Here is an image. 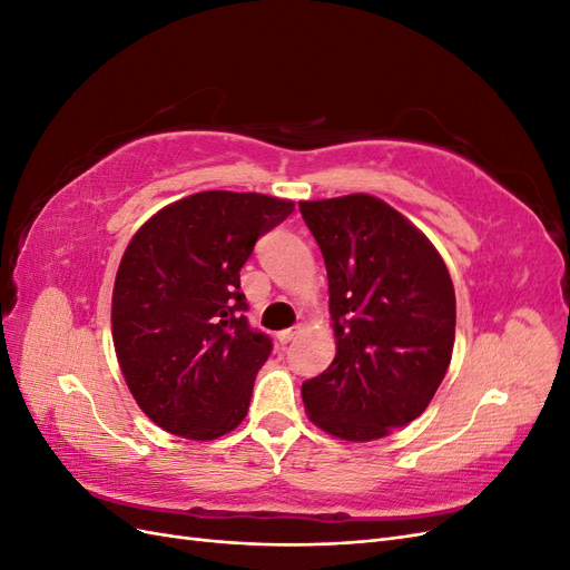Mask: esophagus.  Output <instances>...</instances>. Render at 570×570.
Masks as SVG:
<instances>
[{
	"label": "esophagus",
	"mask_w": 570,
	"mask_h": 570,
	"mask_svg": "<svg viewBox=\"0 0 570 570\" xmlns=\"http://www.w3.org/2000/svg\"><path fill=\"white\" fill-rule=\"evenodd\" d=\"M299 333V327L295 325V327H287V331H281L278 333V340L283 342V344H287V342H292V340H295V335Z\"/></svg>",
	"instance_id": "1"
}]
</instances>
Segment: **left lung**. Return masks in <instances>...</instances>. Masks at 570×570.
<instances>
[{
  "label": "left lung",
  "mask_w": 570,
  "mask_h": 570,
  "mask_svg": "<svg viewBox=\"0 0 570 570\" xmlns=\"http://www.w3.org/2000/svg\"><path fill=\"white\" fill-rule=\"evenodd\" d=\"M321 247L337 352L302 385L308 419L347 442L419 419L450 368L456 297L433 243L371 195L299 202Z\"/></svg>",
  "instance_id": "obj_1"
}]
</instances>
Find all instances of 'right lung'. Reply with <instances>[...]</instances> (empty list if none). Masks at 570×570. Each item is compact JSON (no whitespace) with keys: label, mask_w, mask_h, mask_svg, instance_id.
<instances>
[{"label":"right lung","mask_w":570,"mask_h":570,"mask_svg":"<svg viewBox=\"0 0 570 570\" xmlns=\"http://www.w3.org/2000/svg\"><path fill=\"white\" fill-rule=\"evenodd\" d=\"M295 204L209 189L164 206L120 258L111 333L137 406L168 433L216 440L247 416L273 350L249 327L239 268Z\"/></svg>","instance_id":"right-lung-1"}]
</instances>
